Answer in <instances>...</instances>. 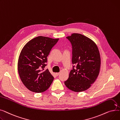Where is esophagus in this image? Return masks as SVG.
I'll return each mask as SVG.
<instances>
[{"label":"esophagus","mask_w":120,"mask_h":120,"mask_svg":"<svg viewBox=\"0 0 120 120\" xmlns=\"http://www.w3.org/2000/svg\"><path fill=\"white\" fill-rule=\"evenodd\" d=\"M60 73L59 72H57V73H56V75H57V76H58V75H59Z\"/></svg>","instance_id":"esophagus-1"}]
</instances>
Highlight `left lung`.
Segmentation results:
<instances>
[{
	"instance_id": "obj_1",
	"label": "left lung",
	"mask_w": 120,
	"mask_h": 120,
	"mask_svg": "<svg viewBox=\"0 0 120 120\" xmlns=\"http://www.w3.org/2000/svg\"><path fill=\"white\" fill-rule=\"evenodd\" d=\"M72 47L73 66L68 79L64 83L74 92L85 91L91 86L98 77L101 67V57L95 43L87 37L74 33L67 37Z\"/></svg>"
}]
</instances>
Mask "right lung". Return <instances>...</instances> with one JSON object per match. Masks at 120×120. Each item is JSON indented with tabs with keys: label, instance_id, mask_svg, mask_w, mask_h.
Here are the masks:
<instances>
[{
	"label": "right lung",
	"instance_id": "obj_1",
	"mask_svg": "<svg viewBox=\"0 0 120 120\" xmlns=\"http://www.w3.org/2000/svg\"><path fill=\"white\" fill-rule=\"evenodd\" d=\"M58 40L39 36L28 42L22 49L18 60V72L22 82L30 91L43 92L52 84L54 77L44 68L50 50Z\"/></svg>",
	"mask_w": 120,
	"mask_h": 120
}]
</instances>
